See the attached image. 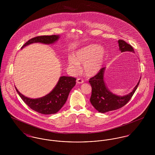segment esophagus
I'll return each mask as SVG.
<instances>
[{"instance_id": "obj_1", "label": "esophagus", "mask_w": 155, "mask_h": 155, "mask_svg": "<svg viewBox=\"0 0 155 155\" xmlns=\"http://www.w3.org/2000/svg\"><path fill=\"white\" fill-rule=\"evenodd\" d=\"M76 82H77L78 84H83V83L84 82V80L82 79L81 78H78V79H77V80H76Z\"/></svg>"}]
</instances>
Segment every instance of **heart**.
<instances>
[{"label": "heart", "mask_w": 155, "mask_h": 155, "mask_svg": "<svg viewBox=\"0 0 155 155\" xmlns=\"http://www.w3.org/2000/svg\"><path fill=\"white\" fill-rule=\"evenodd\" d=\"M106 56V49L101 46L91 44L77 51L74 57L68 58V64L73 73H78L83 64L84 73L88 76L96 74L103 66Z\"/></svg>", "instance_id": "obj_1"}]
</instances>
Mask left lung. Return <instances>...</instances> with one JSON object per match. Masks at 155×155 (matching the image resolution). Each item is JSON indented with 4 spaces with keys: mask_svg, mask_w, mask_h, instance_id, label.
Instances as JSON below:
<instances>
[{
    "mask_svg": "<svg viewBox=\"0 0 155 155\" xmlns=\"http://www.w3.org/2000/svg\"><path fill=\"white\" fill-rule=\"evenodd\" d=\"M118 44L120 51L123 52H134L132 46L124 40H119ZM105 67L101 68L99 72L94 77L90 78L89 82L92 87V94L90 101L94 107L100 113H106L115 110L124 106L132 98L137 88L140 79L133 91L124 96H118L113 94L107 88L104 80Z\"/></svg>",
    "mask_w": 155,
    "mask_h": 155,
    "instance_id": "obj_1",
    "label": "left lung"
}]
</instances>
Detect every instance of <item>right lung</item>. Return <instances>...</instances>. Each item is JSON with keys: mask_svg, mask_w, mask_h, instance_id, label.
Here are the masks:
<instances>
[{"mask_svg": "<svg viewBox=\"0 0 155 155\" xmlns=\"http://www.w3.org/2000/svg\"><path fill=\"white\" fill-rule=\"evenodd\" d=\"M60 38L58 35L41 36L33 38L28 41L21 47H24L33 43H42L51 44L55 42ZM76 79L69 76H61L53 90L44 97L32 99L25 97L18 89L16 91L24 102L32 110L44 114H51L56 113L60 110L66 103L68 94L76 85Z\"/></svg>", "mask_w": 155, "mask_h": 155, "instance_id": "right-lung-1", "label": "right lung"}]
</instances>
